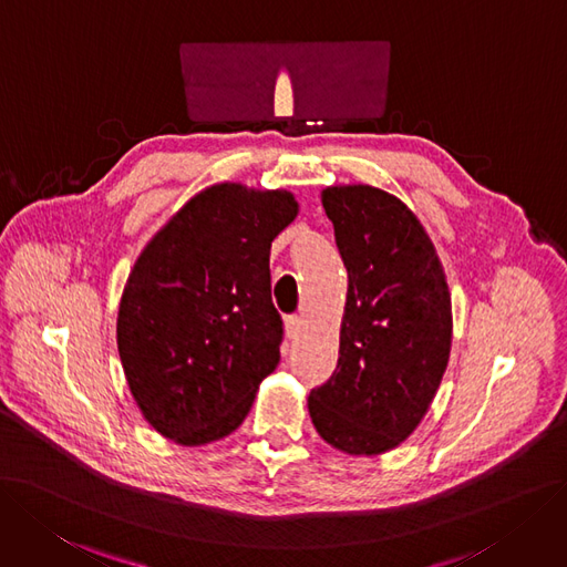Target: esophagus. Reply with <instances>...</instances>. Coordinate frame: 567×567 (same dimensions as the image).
Listing matches in <instances>:
<instances>
[{
  "mask_svg": "<svg viewBox=\"0 0 567 567\" xmlns=\"http://www.w3.org/2000/svg\"><path fill=\"white\" fill-rule=\"evenodd\" d=\"M301 327H303L301 316H287V318H285V331H287V339H297L299 333H301Z\"/></svg>",
  "mask_w": 567,
  "mask_h": 567,
  "instance_id": "obj_1",
  "label": "esophagus"
}]
</instances>
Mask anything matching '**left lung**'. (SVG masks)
Segmentation results:
<instances>
[{"mask_svg":"<svg viewBox=\"0 0 567 567\" xmlns=\"http://www.w3.org/2000/svg\"><path fill=\"white\" fill-rule=\"evenodd\" d=\"M348 270L339 364L308 411L327 444L350 455L400 446L427 413L451 352V295L421 221L381 188L322 192Z\"/></svg>","mask_w":567,"mask_h":567,"instance_id":"obj_1","label":"left lung"}]
</instances>
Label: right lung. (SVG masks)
Returning <instances> with one entry per match:
<instances>
[{"instance_id": "1", "label": "right lung", "mask_w": 567, "mask_h": 567, "mask_svg": "<svg viewBox=\"0 0 567 567\" xmlns=\"http://www.w3.org/2000/svg\"><path fill=\"white\" fill-rule=\"evenodd\" d=\"M287 192L209 186L144 247L125 282L116 343L142 415L200 446L234 432L280 362L270 243L295 221Z\"/></svg>"}]
</instances>
